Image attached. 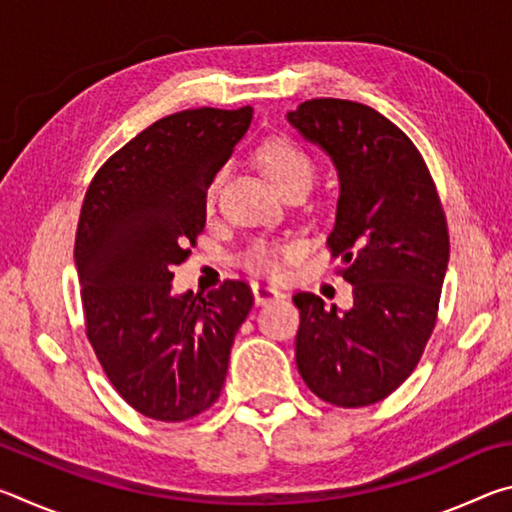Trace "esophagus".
I'll use <instances>...</instances> for the list:
<instances>
[{
  "instance_id": "34e87169",
  "label": "esophagus",
  "mask_w": 512,
  "mask_h": 512,
  "mask_svg": "<svg viewBox=\"0 0 512 512\" xmlns=\"http://www.w3.org/2000/svg\"><path fill=\"white\" fill-rule=\"evenodd\" d=\"M253 296H255L257 305H268V302H273V300H282L284 293L280 289H275V287H268V284L255 282L253 284Z\"/></svg>"
}]
</instances>
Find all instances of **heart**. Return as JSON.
<instances>
[{
  "label": "heart",
  "instance_id": "b5f03b06",
  "mask_svg": "<svg viewBox=\"0 0 512 512\" xmlns=\"http://www.w3.org/2000/svg\"><path fill=\"white\" fill-rule=\"evenodd\" d=\"M255 160L282 194H289L293 189H305L307 192L316 178V164L311 160V155L296 142L287 140V137H271V140L259 144ZM219 185L221 173H216L210 187H207V203L210 205L219 194ZM296 255L298 246L291 244V241L257 239L248 248L246 266L255 273L275 277L282 273L284 264Z\"/></svg>",
  "mask_w": 512,
  "mask_h": 512
}]
</instances>
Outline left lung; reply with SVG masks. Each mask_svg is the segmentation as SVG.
<instances>
[{
    "label": "left lung",
    "instance_id": "left-lung-1",
    "mask_svg": "<svg viewBox=\"0 0 512 512\" xmlns=\"http://www.w3.org/2000/svg\"><path fill=\"white\" fill-rule=\"evenodd\" d=\"M332 158L341 180L327 246L352 284L339 311L300 291L296 363L309 391L341 409L404 384L436 327L449 232L420 151L393 121L345 99H311L287 115Z\"/></svg>",
    "mask_w": 512,
    "mask_h": 512
}]
</instances>
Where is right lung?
Wrapping results in <instances>:
<instances>
[{
    "instance_id": "add662e5",
    "label": "right lung",
    "mask_w": 512,
    "mask_h": 512,
    "mask_svg": "<svg viewBox=\"0 0 512 512\" xmlns=\"http://www.w3.org/2000/svg\"><path fill=\"white\" fill-rule=\"evenodd\" d=\"M250 119V106L162 117L103 162L83 198L74 259L85 334L115 391L151 420L183 422L219 400L253 307L241 280L171 293V268L205 228L207 187Z\"/></svg>"
}]
</instances>
